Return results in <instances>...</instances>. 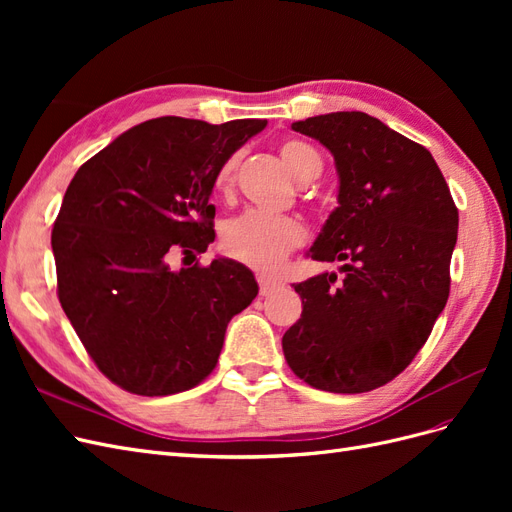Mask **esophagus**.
<instances>
[{
    "mask_svg": "<svg viewBox=\"0 0 512 512\" xmlns=\"http://www.w3.org/2000/svg\"><path fill=\"white\" fill-rule=\"evenodd\" d=\"M256 280H258V286H260V294H262V297H267V294H271V292H275V290H280V288H282V280H277V277L267 275V273H258V275H256Z\"/></svg>",
    "mask_w": 512,
    "mask_h": 512,
    "instance_id": "34e87169",
    "label": "esophagus"
}]
</instances>
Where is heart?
<instances>
[{"instance_id":"1","label":"heart","mask_w":512,"mask_h":512,"mask_svg":"<svg viewBox=\"0 0 512 512\" xmlns=\"http://www.w3.org/2000/svg\"><path fill=\"white\" fill-rule=\"evenodd\" d=\"M280 156L290 175L299 181H312L320 175V153L301 138H288L280 145ZM239 158L230 156L215 175V190L228 194L235 183ZM307 241V228L290 215L245 211L228 220L220 232V245L226 256L252 269L269 271Z\"/></svg>"}]
</instances>
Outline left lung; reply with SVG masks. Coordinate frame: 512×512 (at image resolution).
Masks as SVG:
<instances>
[{"instance_id": "obj_1", "label": "left lung", "mask_w": 512, "mask_h": 512, "mask_svg": "<svg viewBox=\"0 0 512 512\" xmlns=\"http://www.w3.org/2000/svg\"><path fill=\"white\" fill-rule=\"evenodd\" d=\"M292 130L335 158L339 207L309 254L346 262V277L294 286L303 312L282 337L286 363L320 391H374L412 363L442 314L459 211L431 153L376 117L329 113Z\"/></svg>"}]
</instances>
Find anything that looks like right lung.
<instances>
[{"label": "right lung", "mask_w": 512, "mask_h": 512, "mask_svg": "<svg viewBox=\"0 0 512 512\" xmlns=\"http://www.w3.org/2000/svg\"><path fill=\"white\" fill-rule=\"evenodd\" d=\"M265 126L151 119L70 181L51 235L57 297L91 361L123 391L164 397L203 382L230 318L256 299L252 271L235 260L173 271L168 258L213 243L215 175Z\"/></svg>", "instance_id": "1"}]
</instances>
